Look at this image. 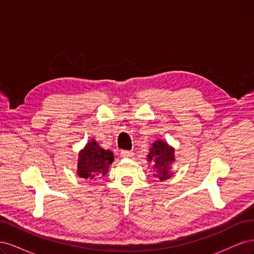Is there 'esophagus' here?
<instances>
[{
  "label": "esophagus",
  "mask_w": 254,
  "mask_h": 254,
  "mask_svg": "<svg viewBox=\"0 0 254 254\" xmlns=\"http://www.w3.org/2000/svg\"><path fill=\"white\" fill-rule=\"evenodd\" d=\"M121 156L123 158H131L133 156L132 151H128V150H122L121 151Z\"/></svg>",
  "instance_id": "1"
}]
</instances>
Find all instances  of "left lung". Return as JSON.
Segmentation results:
<instances>
[{
    "instance_id": "left-lung-1",
    "label": "left lung",
    "mask_w": 254,
    "mask_h": 254,
    "mask_svg": "<svg viewBox=\"0 0 254 254\" xmlns=\"http://www.w3.org/2000/svg\"><path fill=\"white\" fill-rule=\"evenodd\" d=\"M149 162L153 163L156 174L153 176L163 181L170 179L173 176L172 164L175 162V149L162 140H157L152 143L147 156Z\"/></svg>"
}]
</instances>
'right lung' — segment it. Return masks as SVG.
Returning <instances> with one entry per match:
<instances>
[{"label":"right lung","mask_w":254,"mask_h":254,"mask_svg":"<svg viewBox=\"0 0 254 254\" xmlns=\"http://www.w3.org/2000/svg\"><path fill=\"white\" fill-rule=\"evenodd\" d=\"M77 175L80 178L93 180L101 178L109 171V165L114 161L113 152L105 150L95 140L90 141L78 155Z\"/></svg>","instance_id":"add662e5"}]
</instances>
